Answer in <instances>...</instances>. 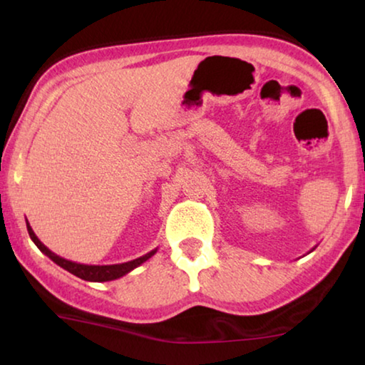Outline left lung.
<instances>
[{"label": "left lung", "instance_id": "obj_1", "mask_svg": "<svg viewBox=\"0 0 365 365\" xmlns=\"http://www.w3.org/2000/svg\"><path fill=\"white\" fill-rule=\"evenodd\" d=\"M312 250H314V248H312ZM312 250H311V251H312ZM311 251H309V252H311Z\"/></svg>", "mask_w": 365, "mask_h": 365}]
</instances>
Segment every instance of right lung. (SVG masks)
Listing matches in <instances>:
<instances>
[{"label": "right lung", "instance_id": "add662e5", "mask_svg": "<svg viewBox=\"0 0 365 365\" xmlns=\"http://www.w3.org/2000/svg\"><path fill=\"white\" fill-rule=\"evenodd\" d=\"M26 224H27V230H29L30 238H32V242L36 245V248H38L43 252V255H46L53 262H56L59 267L66 269L67 272H71V274L78 277V279L86 280V282H110V280L120 279V277L128 274V272L137 269L138 265L146 262L148 259L156 255V251H158V248H156V250H153L150 252H146L145 256L137 257V259H133V261H128V262H122V264H113V265L78 264V262H73V261H67V259L54 255L51 250H48L46 246L40 242L38 237H36L35 232L32 230V227H30L27 219H26Z\"/></svg>", "mask_w": 365, "mask_h": 365}]
</instances>
